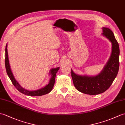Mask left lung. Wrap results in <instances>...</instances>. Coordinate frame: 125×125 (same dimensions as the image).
I'll return each instance as SVG.
<instances>
[{
	"instance_id": "obj_1",
	"label": "left lung",
	"mask_w": 125,
	"mask_h": 125,
	"mask_svg": "<svg viewBox=\"0 0 125 125\" xmlns=\"http://www.w3.org/2000/svg\"><path fill=\"white\" fill-rule=\"evenodd\" d=\"M103 34L112 42V51L108 63L100 74L95 77L82 76L75 74L71 70V77L75 87L84 94L97 95L109 89L118 74L119 68V46L113 32L103 28Z\"/></svg>"
}]
</instances>
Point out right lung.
I'll use <instances>...</instances> for the list:
<instances>
[{
  "mask_svg": "<svg viewBox=\"0 0 125 125\" xmlns=\"http://www.w3.org/2000/svg\"><path fill=\"white\" fill-rule=\"evenodd\" d=\"M7 45L6 46V49H5V67L7 73L8 74V77L10 78L11 83L13 84V85L15 87V88L18 90V91L21 92V93L24 94L25 95H27L28 96H42L43 95H45L46 94L49 93L52 89H53V86L55 83V77L56 74L57 72L59 71V68H57L55 69H53L51 70V78L50 79V82L49 84L45 86L44 88H42V89H40L37 91H28L22 88V87L20 85V84L16 82L15 78H14L13 74L11 72L10 70V63H9V60H8V53H7Z\"/></svg>",
  "mask_w": 125,
  "mask_h": 125,
  "instance_id": "1",
  "label": "right lung"
}]
</instances>
